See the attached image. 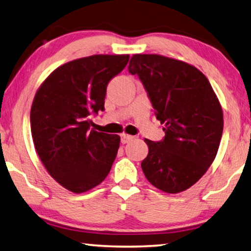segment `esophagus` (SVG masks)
<instances>
[{
	"mask_svg": "<svg viewBox=\"0 0 251 251\" xmlns=\"http://www.w3.org/2000/svg\"><path fill=\"white\" fill-rule=\"evenodd\" d=\"M130 141H133V136H129V135H126V134L121 135V142L123 144H127V143H129Z\"/></svg>",
	"mask_w": 251,
	"mask_h": 251,
	"instance_id": "esophagus-1",
	"label": "esophagus"
}]
</instances>
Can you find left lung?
I'll return each instance as SVG.
<instances>
[{
  "instance_id": "1",
  "label": "left lung",
  "mask_w": 251,
  "mask_h": 251,
  "mask_svg": "<svg viewBox=\"0 0 251 251\" xmlns=\"http://www.w3.org/2000/svg\"><path fill=\"white\" fill-rule=\"evenodd\" d=\"M128 73L137 75L165 136L145 140L142 170L155 188L182 192L200 180L216 157L224 115L205 75L196 67L158 54H134Z\"/></svg>"
}]
</instances>
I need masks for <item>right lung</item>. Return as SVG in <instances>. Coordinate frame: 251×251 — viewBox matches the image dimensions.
I'll use <instances>...</instances> for the list:
<instances>
[{"label":"right lung","instance_id":"1","mask_svg":"<svg viewBox=\"0 0 251 251\" xmlns=\"http://www.w3.org/2000/svg\"><path fill=\"white\" fill-rule=\"evenodd\" d=\"M128 54H97L55 69L35 94L30 123L35 151L55 181L75 193L105 180L121 137L96 132L90 116L105 110L108 82L122 73Z\"/></svg>","mask_w":251,"mask_h":251}]
</instances>
